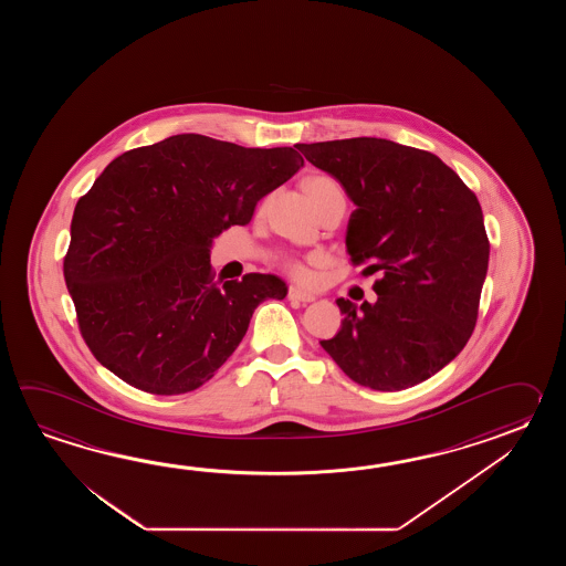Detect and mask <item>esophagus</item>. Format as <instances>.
Segmentation results:
<instances>
[{"label": "esophagus", "instance_id": "1", "mask_svg": "<svg viewBox=\"0 0 566 566\" xmlns=\"http://www.w3.org/2000/svg\"><path fill=\"white\" fill-rule=\"evenodd\" d=\"M287 297L291 301H297V303H310V301L315 300V295L305 293V291H301L297 287H289Z\"/></svg>", "mask_w": 566, "mask_h": 566}]
</instances>
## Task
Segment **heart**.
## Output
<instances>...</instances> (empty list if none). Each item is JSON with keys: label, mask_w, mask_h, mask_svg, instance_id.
I'll return each mask as SVG.
<instances>
[{"label": "heart", "mask_w": 566, "mask_h": 566, "mask_svg": "<svg viewBox=\"0 0 566 566\" xmlns=\"http://www.w3.org/2000/svg\"><path fill=\"white\" fill-rule=\"evenodd\" d=\"M305 188H307V192L312 196V200L317 208L324 205L329 196L344 193L342 192V188H339V184H337L334 178H327V176H313V178L305 181ZM285 271H287L289 275L295 279V281H300V283H305V281H310V277H312V275H310V269L303 265L300 259H287V261H285Z\"/></svg>", "instance_id": "heart-1"}]
</instances>
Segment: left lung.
I'll return each instance as SVG.
<instances>
[{"label":"left lung","mask_w":566,"mask_h":566,"mask_svg":"<svg viewBox=\"0 0 566 566\" xmlns=\"http://www.w3.org/2000/svg\"><path fill=\"white\" fill-rule=\"evenodd\" d=\"M356 205L346 247L376 279V301L337 300L342 327L322 348L354 382L395 392L446 368L478 322L490 241L475 193L439 157L354 137L295 145Z\"/></svg>","instance_id":"left-lung-1"}]
</instances>
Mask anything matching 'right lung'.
<instances>
[{
	"label": "right lung",
	"instance_id": "obj_1",
	"mask_svg": "<svg viewBox=\"0 0 566 566\" xmlns=\"http://www.w3.org/2000/svg\"><path fill=\"white\" fill-rule=\"evenodd\" d=\"M303 166L293 147H242L174 135L113 159L78 200L64 279L86 346L151 395L208 382L285 281L249 273L217 283L210 244L249 224L256 202Z\"/></svg>",
	"mask_w": 566,
	"mask_h": 566
}]
</instances>
